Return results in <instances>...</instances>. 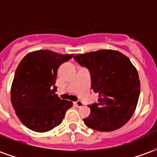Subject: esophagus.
<instances>
[{"mask_svg": "<svg viewBox=\"0 0 157 157\" xmlns=\"http://www.w3.org/2000/svg\"><path fill=\"white\" fill-rule=\"evenodd\" d=\"M74 104H75V106H76L77 108H82V106L84 105V103L82 102H81V101H77V102H74Z\"/></svg>", "mask_w": 157, "mask_h": 157, "instance_id": "34e87169", "label": "esophagus"}]
</instances>
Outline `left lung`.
I'll return each instance as SVG.
<instances>
[{"label": "left lung", "instance_id": "1", "mask_svg": "<svg viewBox=\"0 0 157 157\" xmlns=\"http://www.w3.org/2000/svg\"><path fill=\"white\" fill-rule=\"evenodd\" d=\"M74 59L89 70L92 88L99 97L98 103L89 105L91 113L84 124L102 132L121 128L138 103L140 82L136 68L127 56L112 49L75 55Z\"/></svg>", "mask_w": 157, "mask_h": 157}]
</instances>
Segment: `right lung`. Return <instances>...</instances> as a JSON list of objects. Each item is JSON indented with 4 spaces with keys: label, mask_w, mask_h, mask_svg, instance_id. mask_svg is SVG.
Returning <instances> with one entry per match:
<instances>
[{
    "label": "right lung",
    "mask_w": 157,
    "mask_h": 157,
    "mask_svg": "<svg viewBox=\"0 0 157 157\" xmlns=\"http://www.w3.org/2000/svg\"><path fill=\"white\" fill-rule=\"evenodd\" d=\"M74 55L51 50L30 52L16 70L11 87V100L16 114L27 128L44 133L61 124L73 102L55 94L57 71L62 63Z\"/></svg>",
    "instance_id": "1"
}]
</instances>
